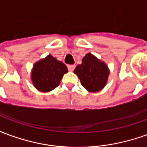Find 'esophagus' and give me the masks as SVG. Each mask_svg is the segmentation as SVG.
Returning <instances> with one entry per match:
<instances>
[{
  "label": "esophagus",
  "instance_id": "1",
  "mask_svg": "<svg viewBox=\"0 0 147 147\" xmlns=\"http://www.w3.org/2000/svg\"><path fill=\"white\" fill-rule=\"evenodd\" d=\"M75 67H76V66H75L74 64H70V65H67V68H68V70L70 71H72L75 69Z\"/></svg>",
  "mask_w": 147,
  "mask_h": 147
}]
</instances>
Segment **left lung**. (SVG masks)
I'll return each instance as SVG.
<instances>
[{"label": "left lung", "mask_w": 147, "mask_h": 147, "mask_svg": "<svg viewBox=\"0 0 147 147\" xmlns=\"http://www.w3.org/2000/svg\"><path fill=\"white\" fill-rule=\"evenodd\" d=\"M74 73L80 78L81 84L90 92H98L106 85L109 70L105 62L91 53L83 58L82 64L77 65Z\"/></svg>", "instance_id": "obj_1"}]
</instances>
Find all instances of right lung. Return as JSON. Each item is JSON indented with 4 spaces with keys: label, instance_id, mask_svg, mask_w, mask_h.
Instances as JSON below:
<instances>
[{
    "label": "right lung",
    "instance_id": "obj_1",
    "mask_svg": "<svg viewBox=\"0 0 147 147\" xmlns=\"http://www.w3.org/2000/svg\"><path fill=\"white\" fill-rule=\"evenodd\" d=\"M67 72V66L49 54L34 64L31 80L38 90L49 92L59 86L62 77Z\"/></svg>",
    "mask_w": 147,
    "mask_h": 147
}]
</instances>
